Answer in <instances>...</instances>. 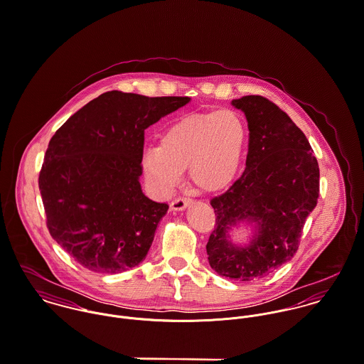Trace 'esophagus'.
Returning a JSON list of instances; mask_svg holds the SVG:
<instances>
[{"mask_svg": "<svg viewBox=\"0 0 364 364\" xmlns=\"http://www.w3.org/2000/svg\"><path fill=\"white\" fill-rule=\"evenodd\" d=\"M192 203L191 199H186V198H178L175 200L171 202V210H176V211H181V210H185L189 205Z\"/></svg>", "mask_w": 364, "mask_h": 364, "instance_id": "obj_1", "label": "esophagus"}]
</instances>
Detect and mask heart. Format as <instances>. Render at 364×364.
<instances>
[{
  "mask_svg": "<svg viewBox=\"0 0 364 364\" xmlns=\"http://www.w3.org/2000/svg\"><path fill=\"white\" fill-rule=\"evenodd\" d=\"M245 144L247 127L238 113H191L164 132L159 147L144 153L143 168L161 195L169 193L188 168L195 188L217 192L234 181Z\"/></svg>",
  "mask_w": 364,
  "mask_h": 364,
  "instance_id": "obj_1",
  "label": "heart"
}]
</instances>
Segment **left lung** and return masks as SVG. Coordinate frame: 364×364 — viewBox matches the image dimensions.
I'll return each instance as SVG.
<instances>
[{
    "instance_id": "obj_1",
    "label": "left lung",
    "mask_w": 364,
    "mask_h": 364,
    "mask_svg": "<svg viewBox=\"0 0 364 364\" xmlns=\"http://www.w3.org/2000/svg\"><path fill=\"white\" fill-rule=\"evenodd\" d=\"M245 113L250 141L244 173L211 199L215 225L208 238V263L220 276L252 282L291 259L319 196V168L306 134L277 105L260 95L234 100ZM256 223L245 247L228 231L240 220Z\"/></svg>"
}]
</instances>
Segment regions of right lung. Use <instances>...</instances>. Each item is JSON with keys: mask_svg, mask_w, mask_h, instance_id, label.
I'll return each instance as SVG.
<instances>
[{"mask_svg": "<svg viewBox=\"0 0 364 364\" xmlns=\"http://www.w3.org/2000/svg\"><path fill=\"white\" fill-rule=\"evenodd\" d=\"M189 101L109 91L54 133L39 173L46 224L85 269L114 274L146 259L168 205L141 191L144 130Z\"/></svg>", "mask_w": 364, "mask_h": 364, "instance_id": "right-lung-1", "label": "right lung"}]
</instances>
